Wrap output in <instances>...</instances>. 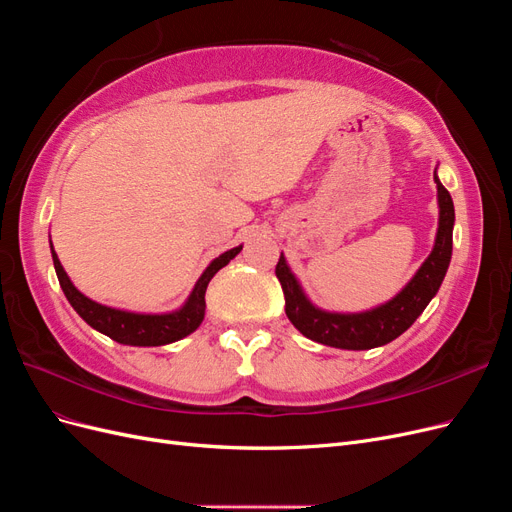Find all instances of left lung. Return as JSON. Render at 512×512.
Instances as JSON below:
<instances>
[{
  "label": "left lung",
  "instance_id": "1",
  "mask_svg": "<svg viewBox=\"0 0 512 512\" xmlns=\"http://www.w3.org/2000/svg\"><path fill=\"white\" fill-rule=\"evenodd\" d=\"M438 183V203H440V226L433 252L423 262V267L412 277V282L401 290L397 297L365 314H329L316 309L305 299L294 275L290 273L284 256H280L275 265V275L282 284L286 297V316L305 337L314 339L318 344L344 348V350H369L393 342L412 322L423 314L427 303L438 292L448 262L453 254V224L455 207L448 190Z\"/></svg>",
  "mask_w": 512,
  "mask_h": 512
}]
</instances>
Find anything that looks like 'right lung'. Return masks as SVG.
<instances>
[{
    "instance_id": "obj_1",
    "label": "right lung",
    "mask_w": 512,
    "mask_h": 512,
    "mask_svg": "<svg viewBox=\"0 0 512 512\" xmlns=\"http://www.w3.org/2000/svg\"><path fill=\"white\" fill-rule=\"evenodd\" d=\"M51 252H53V265L57 271L61 290H64L66 299L76 309V314H79L89 327H94L96 331L108 335L123 346H164V344H173L177 339L190 335L192 331L198 329V324L205 318V292L211 277L222 267H226L228 262L241 252V245L232 247V250L224 252L220 258H215L211 262L207 271L200 275V280L196 282L188 303H185L179 312L162 314V316L121 312V309L106 307L87 299L85 294H81L72 286L70 277L66 275L64 267H61V262L53 250V245H51Z\"/></svg>"
}]
</instances>
